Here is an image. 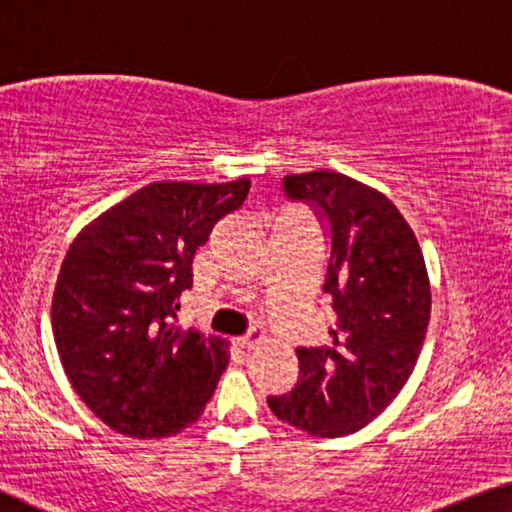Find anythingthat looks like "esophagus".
<instances>
[{"label":"esophagus","mask_w":512,"mask_h":512,"mask_svg":"<svg viewBox=\"0 0 512 512\" xmlns=\"http://www.w3.org/2000/svg\"><path fill=\"white\" fill-rule=\"evenodd\" d=\"M262 338H264L262 329H250L246 335H241V338L236 342H239V347H243V349H253Z\"/></svg>","instance_id":"esophagus-1"}]
</instances>
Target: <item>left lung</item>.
Returning <instances> with one entry per match:
<instances>
[{
	"label": "left lung",
	"instance_id": "obj_1",
	"mask_svg": "<svg viewBox=\"0 0 512 512\" xmlns=\"http://www.w3.org/2000/svg\"><path fill=\"white\" fill-rule=\"evenodd\" d=\"M282 190L329 227L335 322L329 345L296 349L299 381L269 407L303 432L342 437L379 416L414 372L432 308L425 259L398 207L347 174H289Z\"/></svg>",
	"mask_w": 512,
	"mask_h": 512
}]
</instances>
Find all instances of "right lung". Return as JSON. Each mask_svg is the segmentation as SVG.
Wrapping results in <instances>:
<instances>
[{
	"label": "right lung",
	"instance_id": "obj_1",
	"mask_svg": "<svg viewBox=\"0 0 512 512\" xmlns=\"http://www.w3.org/2000/svg\"><path fill=\"white\" fill-rule=\"evenodd\" d=\"M250 179L163 181L101 213L68 248L52 333L80 400L112 430L172 437L195 423L227 368V340L177 326L195 250L246 200Z\"/></svg>",
	"mask_w": 512,
	"mask_h": 512
}]
</instances>
